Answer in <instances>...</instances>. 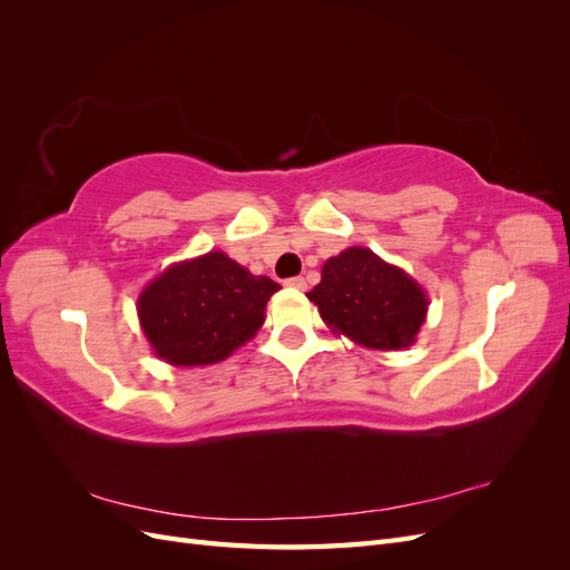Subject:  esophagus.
<instances>
[{
	"instance_id": "esophagus-1",
	"label": "esophagus",
	"mask_w": 570,
	"mask_h": 570,
	"mask_svg": "<svg viewBox=\"0 0 570 570\" xmlns=\"http://www.w3.org/2000/svg\"><path fill=\"white\" fill-rule=\"evenodd\" d=\"M285 285H287V287H295V289H304V287H306V281L302 278V275H295V278H287Z\"/></svg>"
}]
</instances>
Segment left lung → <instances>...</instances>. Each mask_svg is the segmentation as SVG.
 Here are the masks:
<instances>
[{"mask_svg": "<svg viewBox=\"0 0 570 570\" xmlns=\"http://www.w3.org/2000/svg\"><path fill=\"white\" fill-rule=\"evenodd\" d=\"M306 297L333 333L383 352L416 342L428 314L423 287L366 247L327 258L321 283Z\"/></svg>", "mask_w": 570, "mask_h": 570, "instance_id": "obj_1", "label": "left lung"}]
</instances>
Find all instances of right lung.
Masks as SVG:
<instances>
[{"label":"right lung","instance_id":"add662e5","mask_svg":"<svg viewBox=\"0 0 570 570\" xmlns=\"http://www.w3.org/2000/svg\"><path fill=\"white\" fill-rule=\"evenodd\" d=\"M281 289L228 254L209 252L168 266L137 299L154 354L174 366H209L256 335L266 302Z\"/></svg>","mask_w":570,"mask_h":570}]
</instances>
